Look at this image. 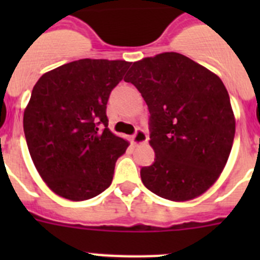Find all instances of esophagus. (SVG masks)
Listing matches in <instances>:
<instances>
[{
    "instance_id": "esophagus-1",
    "label": "esophagus",
    "mask_w": 260,
    "mask_h": 260,
    "mask_svg": "<svg viewBox=\"0 0 260 260\" xmlns=\"http://www.w3.org/2000/svg\"><path fill=\"white\" fill-rule=\"evenodd\" d=\"M147 141H148L147 134L143 132V130H141V128H138L137 133L132 137V143L134 144V146H138V144H144L147 143Z\"/></svg>"
}]
</instances>
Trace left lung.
I'll list each match as a JSON object with an SVG mask.
<instances>
[{
  "instance_id": "8db88e82",
  "label": "left lung",
  "mask_w": 260,
  "mask_h": 260,
  "mask_svg": "<svg viewBox=\"0 0 260 260\" xmlns=\"http://www.w3.org/2000/svg\"><path fill=\"white\" fill-rule=\"evenodd\" d=\"M125 82L137 87L151 114L156 158L142 168L143 185L172 202L198 198L219 180L233 146L236 118L221 79L165 52L134 62Z\"/></svg>"
}]
</instances>
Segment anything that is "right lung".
<instances>
[{
  "mask_svg": "<svg viewBox=\"0 0 260 260\" xmlns=\"http://www.w3.org/2000/svg\"><path fill=\"white\" fill-rule=\"evenodd\" d=\"M132 62L83 58L41 75L23 114L29 155L54 194L82 202L112 183L128 142L108 127L110 91ZM103 123L104 131H99Z\"/></svg>",
  "mask_w": 260,
  "mask_h": 260,
  "instance_id": "obj_1",
  "label": "right lung"
}]
</instances>
